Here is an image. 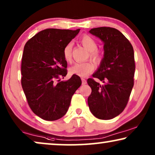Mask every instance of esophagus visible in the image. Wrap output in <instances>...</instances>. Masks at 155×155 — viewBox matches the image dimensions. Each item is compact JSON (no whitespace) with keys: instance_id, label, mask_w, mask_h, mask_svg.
I'll return each mask as SVG.
<instances>
[{"instance_id":"34e87169","label":"esophagus","mask_w":155,"mask_h":155,"mask_svg":"<svg viewBox=\"0 0 155 155\" xmlns=\"http://www.w3.org/2000/svg\"><path fill=\"white\" fill-rule=\"evenodd\" d=\"M87 83V81L85 79H84V78H82V84H85Z\"/></svg>"}]
</instances>
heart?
I'll list each match as a JSON object with an SVG mask.
<instances>
[{
    "label": "heart",
    "mask_w": 155,
    "mask_h": 155,
    "mask_svg": "<svg viewBox=\"0 0 155 155\" xmlns=\"http://www.w3.org/2000/svg\"><path fill=\"white\" fill-rule=\"evenodd\" d=\"M80 43L88 51H90V56L95 62H99L101 59V54L97 48V43L92 37L87 35H84L80 38ZM72 51L73 44L69 42L65 46L63 50V58L68 62L72 60ZM94 70V65L92 62L76 63L69 68V73L71 75H75L80 77H86L90 74Z\"/></svg>",
    "instance_id": "obj_1"
}]
</instances>
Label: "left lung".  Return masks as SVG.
Masks as SVG:
<instances>
[{
    "label": "left lung",
    "instance_id": "left-lung-1",
    "mask_svg": "<svg viewBox=\"0 0 155 155\" xmlns=\"http://www.w3.org/2000/svg\"><path fill=\"white\" fill-rule=\"evenodd\" d=\"M90 32L103 41L104 56L93 74L102 85L89 78L92 89L87 102L91 112L101 120H109L122 113L128 102L134 85L135 58L132 44L118 29L97 27Z\"/></svg>",
    "mask_w": 155,
    "mask_h": 155
}]
</instances>
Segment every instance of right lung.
I'll return each instance as SVG.
<instances>
[{
    "label": "right lung",
    "mask_w": 155,
    "mask_h": 155,
    "mask_svg": "<svg viewBox=\"0 0 155 155\" xmlns=\"http://www.w3.org/2000/svg\"><path fill=\"white\" fill-rule=\"evenodd\" d=\"M79 31L80 29H46L25 44L21 84L31 111L42 119L56 120L63 117L81 85V79L75 75L67 81H61L68 73L63 48Z\"/></svg>",
    "instance_id": "right-lung-1"
}]
</instances>
